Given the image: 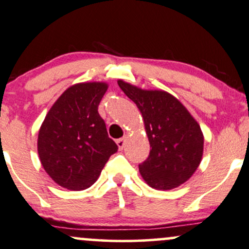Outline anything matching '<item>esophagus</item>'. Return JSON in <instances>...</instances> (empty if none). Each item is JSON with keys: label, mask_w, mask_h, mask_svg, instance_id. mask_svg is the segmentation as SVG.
I'll use <instances>...</instances> for the list:
<instances>
[{"label": "esophagus", "mask_w": 249, "mask_h": 249, "mask_svg": "<svg viewBox=\"0 0 249 249\" xmlns=\"http://www.w3.org/2000/svg\"><path fill=\"white\" fill-rule=\"evenodd\" d=\"M117 145H118L119 149L124 148V145H125V137H124V138H121V139L117 140Z\"/></svg>", "instance_id": "obj_1"}]
</instances>
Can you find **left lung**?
<instances>
[{
    "label": "left lung",
    "instance_id": "1",
    "mask_svg": "<svg viewBox=\"0 0 249 249\" xmlns=\"http://www.w3.org/2000/svg\"><path fill=\"white\" fill-rule=\"evenodd\" d=\"M118 86L142 112L152 148L139 164L142 178L158 190L184 183L202 160L204 138L198 123L168 92L142 90L122 80Z\"/></svg>",
    "mask_w": 249,
    "mask_h": 249
}]
</instances>
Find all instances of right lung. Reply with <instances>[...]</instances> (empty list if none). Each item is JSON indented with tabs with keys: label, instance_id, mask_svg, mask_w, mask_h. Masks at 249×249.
<instances>
[{
	"label": "right lung",
	"instance_id": "1",
	"mask_svg": "<svg viewBox=\"0 0 249 249\" xmlns=\"http://www.w3.org/2000/svg\"><path fill=\"white\" fill-rule=\"evenodd\" d=\"M107 89L103 82L71 86L56 100L41 124L38 134L40 162L61 187L89 188L118 149L98 113Z\"/></svg>",
	"mask_w": 249,
	"mask_h": 249
}]
</instances>
